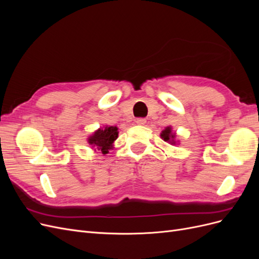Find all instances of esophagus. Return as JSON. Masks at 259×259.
Here are the masks:
<instances>
[{
	"label": "esophagus",
	"mask_w": 259,
	"mask_h": 259,
	"mask_svg": "<svg viewBox=\"0 0 259 259\" xmlns=\"http://www.w3.org/2000/svg\"><path fill=\"white\" fill-rule=\"evenodd\" d=\"M146 122H147V120L145 119V117H138V119L136 120L137 125H145Z\"/></svg>",
	"instance_id": "1"
}]
</instances>
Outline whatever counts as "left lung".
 <instances>
[{
  "label": "left lung",
  "mask_w": 259,
  "mask_h": 259,
  "mask_svg": "<svg viewBox=\"0 0 259 259\" xmlns=\"http://www.w3.org/2000/svg\"><path fill=\"white\" fill-rule=\"evenodd\" d=\"M160 136L164 140V142H166V143H168L170 145H175L176 144V142H175L176 135H175V133L171 132V127L170 126H167L165 130L162 131Z\"/></svg>",
  "instance_id": "obj_1"
}]
</instances>
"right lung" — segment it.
I'll use <instances>...</instances> for the list:
<instances>
[{
    "instance_id": "add662e5",
    "label": "right lung",
    "mask_w": 259,
    "mask_h": 259,
    "mask_svg": "<svg viewBox=\"0 0 259 259\" xmlns=\"http://www.w3.org/2000/svg\"><path fill=\"white\" fill-rule=\"evenodd\" d=\"M117 135L119 132L116 126H106L105 128L97 130L88 138V142L92 147H95V150L98 149L103 154H106L113 148V143Z\"/></svg>"
}]
</instances>
